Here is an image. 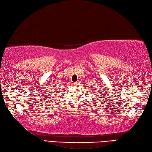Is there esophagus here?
Listing matches in <instances>:
<instances>
[{"mask_svg":"<svg viewBox=\"0 0 152 152\" xmlns=\"http://www.w3.org/2000/svg\"><path fill=\"white\" fill-rule=\"evenodd\" d=\"M78 82H73V83H72V84L74 85V86H76L77 84H78Z\"/></svg>","mask_w":152,"mask_h":152,"instance_id":"esophagus-1","label":"esophagus"}]
</instances>
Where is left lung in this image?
Wrapping results in <instances>:
<instances>
[{
	"label": "left lung",
	"mask_w": 152,
	"mask_h": 152,
	"mask_svg": "<svg viewBox=\"0 0 152 152\" xmlns=\"http://www.w3.org/2000/svg\"><path fill=\"white\" fill-rule=\"evenodd\" d=\"M102 88H103V86H102ZM100 91H102V90H100ZM103 91H105V90H103ZM102 93H103V92H102Z\"/></svg>",
	"instance_id": "obj_1"
}]
</instances>
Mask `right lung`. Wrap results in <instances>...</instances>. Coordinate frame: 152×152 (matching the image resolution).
Here are the masks:
<instances>
[{
  "label": "right lung",
  "instance_id": "obj_1",
  "mask_svg": "<svg viewBox=\"0 0 152 152\" xmlns=\"http://www.w3.org/2000/svg\"><path fill=\"white\" fill-rule=\"evenodd\" d=\"M54 88V89H51V90H54V91H56V89H57V88ZM50 90V91H51ZM57 90V89H56Z\"/></svg>",
  "mask_w": 152,
  "mask_h": 152
}]
</instances>
